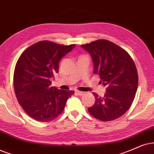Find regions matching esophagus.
Segmentation results:
<instances>
[{
  "label": "esophagus",
  "mask_w": 154,
  "mask_h": 154,
  "mask_svg": "<svg viewBox=\"0 0 154 154\" xmlns=\"http://www.w3.org/2000/svg\"><path fill=\"white\" fill-rule=\"evenodd\" d=\"M76 94L77 95H79V96H83L84 94H85V92H84V91H75Z\"/></svg>",
  "instance_id": "1"
}]
</instances>
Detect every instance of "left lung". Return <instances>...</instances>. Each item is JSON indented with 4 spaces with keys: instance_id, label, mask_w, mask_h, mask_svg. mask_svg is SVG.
<instances>
[{
    "instance_id": "left-lung-1",
    "label": "left lung",
    "mask_w": 154,
    "mask_h": 154,
    "mask_svg": "<svg viewBox=\"0 0 154 154\" xmlns=\"http://www.w3.org/2000/svg\"><path fill=\"white\" fill-rule=\"evenodd\" d=\"M82 48L90 54L94 72L106 87L104 97L93 92L95 103L89 114L103 122L115 120L127 112L138 87V73L132 58L122 48L106 40H98Z\"/></svg>"
}]
</instances>
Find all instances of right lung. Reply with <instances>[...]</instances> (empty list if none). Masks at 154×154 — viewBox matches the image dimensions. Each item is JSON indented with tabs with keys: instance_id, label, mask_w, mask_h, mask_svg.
<instances>
[{
	"instance_id": "add662e5",
	"label": "right lung",
	"mask_w": 154,
	"mask_h": 154,
	"mask_svg": "<svg viewBox=\"0 0 154 154\" xmlns=\"http://www.w3.org/2000/svg\"><path fill=\"white\" fill-rule=\"evenodd\" d=\"M75 47L40 41L27 48L17 60L13 76L15 93L23 110L35 120L48 122L57 118L75 93L51 87L60 61Z\"/></svg>"
}]
</instances>
